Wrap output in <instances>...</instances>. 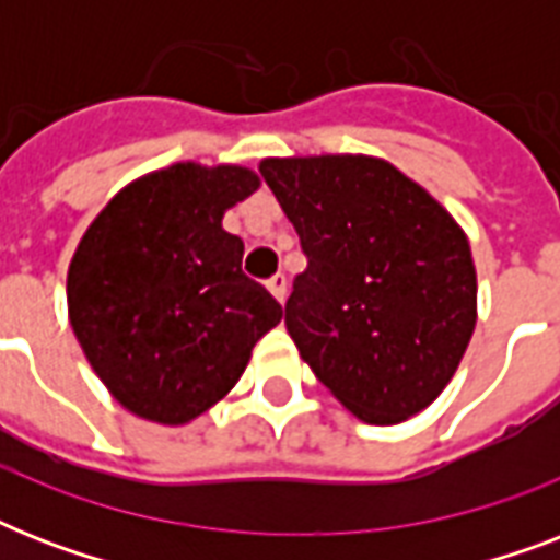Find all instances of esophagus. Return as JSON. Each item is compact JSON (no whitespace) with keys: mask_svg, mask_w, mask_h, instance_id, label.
Wrapping results in <instances>:
<instances>
[{"mask_svg":"<svg viewBox=\"0 0 560 560\" xmlns=\"http://www.w3.org/2000/svg\"><path fill=\"white\" fill-rule=\"evenodd\" d=\"M267 290H270L279 302H284V296H288V276H284V272H276V276L267 281Z\"/></svg>","mask_w":560,"mask_h":560,"instance_id":"34e87169","label":"esophagus"}]
</instances>
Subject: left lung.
I'll list each match as a JSON object with an SVG mask.
<instances>
[{"mask_svg": "<svg viewBox=\"0 0 560 560\" xmlns=\"http://www.w3.org/2000/svg\"><path fill=\"white\" fill-rule=\"evenodd\" d=\"M302 241L284 325L299 354L366 424L433 404L477 325L468 235L433 194L363 153L264 160Z\"/></svg>", "mask_w": 560, "mask_h": 560, "instance_id": "obj_1", "label": "left lung"}]
</instances>
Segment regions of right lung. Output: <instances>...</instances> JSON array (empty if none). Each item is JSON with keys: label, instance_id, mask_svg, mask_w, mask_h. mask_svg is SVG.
Segmentation results:
<instances>
[{"label": "right lung", "instance_id": "right-lung-1", "mask_svg": "<svg viewBox=\"0 0 560 560\" xmlns=\"http://www.w3.org/2000/svg\"><path fill=\"white\" fill-rule=\"evenodd\" d=\"M241 165L177 162L133 179L83 232L66 276L69 323L109 395L179 427L244 374L281 305L241 270L223 214L258 191Z\"/></svg>", "mask_w": 560, "mask_h": 560}]
</instances>
